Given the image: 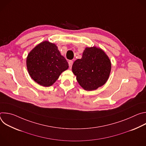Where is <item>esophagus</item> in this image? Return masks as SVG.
<instances>
[{"label":"esophagus","mask_w":146,"mask_h":146,"mask_svg":"<svg viewBox=\"0 0 146 146\" xmlns=\"http://www.w3.org/2000/svg\"><path fill=\"white\" fill-rule=\"evenodd\" d=\"M72 65H73V61H72V60H69V68H72Z\"/></svg>","instance_id":"esophagus-1"}]
</instances>
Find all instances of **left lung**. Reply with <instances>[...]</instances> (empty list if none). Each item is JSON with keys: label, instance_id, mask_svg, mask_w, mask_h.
Here are the masks:
<instances>
[{"label": "left lung", "instance_id": "left-lung-1", "mask_svg": "<svg viewBox=\"0 0 146 146\" xmlns=\"http://www.w3.org/2000/svg\"><path fill=\"white\" fill-rule=\"evenodd\" d=\"M111 68V61L107 54L100 48L94 46L85 48L82 58L74 62L72 69L79 85L90 91L105 84Z\"/></svg>", "mask_w": 146, "mask_h": 146}]
</instances>
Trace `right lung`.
Segmentation results:
<instances>
[{
    "label": "right lung",
    "instance_id": "obj_1",
    "mask_svg": "<svg viewBox=\"0 0 146 146\" xmlns=\"http://www.w3.org/2000/svg\"><path fill=\"white\" fill-rule=\"evenodd\" d=\"M27 67L29 76L39 85L50 87L69 65L55 44L44 41L28 54Z\"/></svg>",
    "mask_w": 146,
    "mask_h": 146
}]
</instances>
